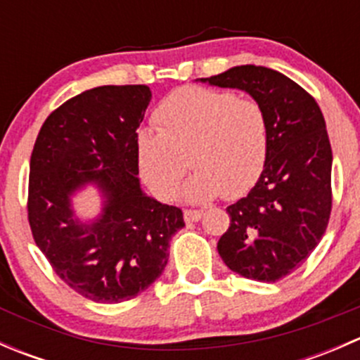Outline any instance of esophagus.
I'll return each instance as SVG.
<instances>
[{
	"instance_id": "obj_1",
	"label": "esophagus",
	"mask_w": 360,
	"mask_h": 360,
	"mask_svg": "<svg viewBox=\"0 0 360 360\" xmlns=\"http://www.w3.org/2000/svg\"><path fill=\"white\" fill-rule=\"evenodd\" d=\"M202 210H191V209H186L184 210V221L186 223H197L198 219L202 217Z\"/></svg>"
}]
</instances>
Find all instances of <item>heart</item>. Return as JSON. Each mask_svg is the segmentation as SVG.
<instances>
[{
  "label": "heart",
  "mask_w": 360,
  "mask_h": 360,
  "mask_svg": "<svg viewBox=\"0 0 360 360\" xmlns=\"http://www.w3.org/2000/svg\"><path fill=\"white\" fill-rule=\"evenodd\" d=\"M158 130L137 137L143 179L162 200H172L188 170L184 198L202 203L224 193L244 195L259 179L268 153L263 108L230 90L184 86L170 94L155 112Z\"/></svg>",
  "instance_id": "heart-1"
}]
</instances>
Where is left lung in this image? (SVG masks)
<instances>
[{
  "label": "left lung",
  "instance_id": "left-lung-1",
  "mask_svg": "<svg viewBox=\"0 0 360 360\" xmlns=\"http://www.w3.org/2000/svg\"><path fill=\"white\" fill-rule=\"evenodd\" d=\"M200 82L248 92L266 115L264 169L248 197L226 209L217 242L224 264L250 281L277 282L304 263L331 216L333 151L314 97L282 72L237 66Z\"/></svg>",
  "mask_w": 360,
  "mask_h": 360
}]
</instances>
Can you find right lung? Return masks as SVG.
<instances>
[{"label":"right lung","instance_id":"right-lung-1","mask_svg":"<svg viewBox=\"0 0 360 360\" xmlns=\"http://www.w3.org/2000/svg\"><path fill=\"white\" fill-rule=\"evenodd\" d=\"M150 101L146 85L85 90L45 120L32 148V238L69 288L96 303H122L150 288L184 226L183 210L148 197L137 177V129ZM86 184L105 197L89 224L74 216L70 200Z\"/></svg>","mask_w":360,"mask_h":360}]
</instances>
